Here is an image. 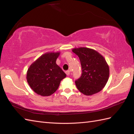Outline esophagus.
<instances>
[{"mask_svg":"<svg viewBox=\"0 0 134 134\" xmlns=\"http://www.w3.org/2000/svg\"><path fill=\"white\" fill-rule=\"evenodd\" d=\"M65 73L67 75H69L70 74V70H68V71H65Z\"/></svg>","mask_w":134,"mask_h":134,"instance_id":"1","label":"esophagus"}]
</instances>
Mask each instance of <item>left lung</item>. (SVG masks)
Returning a JSON list of instances; mask_svg holds the SVG:
<instances>
[{
    "mask_svg": "<svg viewBox=\"0 0 134 134\" xmlns=\"http://www.w3.org/2000/svg\"><path fill=\"white\" fill-rule=\"evenodd\" d=\"M72 51L78 55L82 66V76L75 81L78 90L86 96L102 91L109 75V66L103 56L95 50L87 47L74 48Z\"/></svg>",
    "mask_w": 134,
    "mask_h": 134,
    "instance_id": "1",
    "label": "left lung"
}]
</instances>
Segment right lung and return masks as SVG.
<instances>
[{
	"mask_svg": "<svg viewBox=\"0 0 134 134\" xmlns=\"http://www.w3.org/2000/svg\"><path fill=\"white\" fill-rule=\"evenodd\" d=\"M60 52H48L32 63L27 71V81L35 93L49 96L55 93L66 74L56 64Z\"/></svg>",
	"mask_w": 134,
	"mask_h": 134,
	"instance_id": "add662e5",
	"label": "right lung"
}]
</instances>
